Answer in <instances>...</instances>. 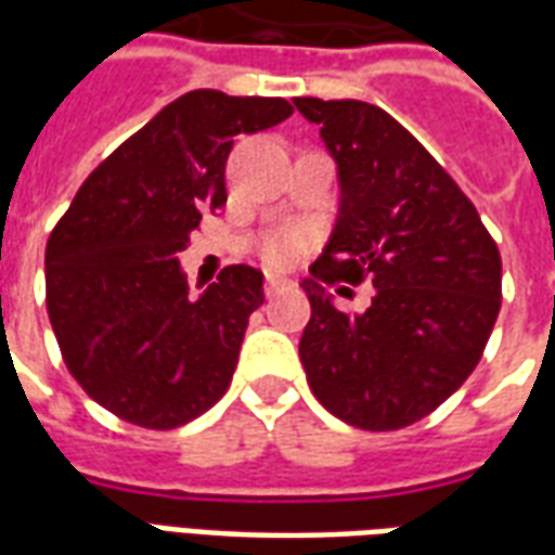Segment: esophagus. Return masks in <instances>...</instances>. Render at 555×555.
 Returning <instances> with one entry per match:
<instances>
[{"label":"esophagus","instance_id":"obj_1","mask_svg":"<svg viewBox=\"0 0 555 555\" xmlns=\"http://www.w3.org/2000/svg\"><path fill=\"white\" fill-rule=\"evenodd\" d=\"M285 285H288V282H285V279H282V276H267L264 294H267V297H273V294H279V291L285 288Z\"/></svg>","mask_w":555,"mask_h":555}]
</instances>
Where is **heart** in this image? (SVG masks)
<instances>
[{
  "label": "heart",
  "mask_w": 555,
  "mask_h": 555,
  "mask_svg": "<svg viewBox=\"0 0 555 555\" xmlns=\"http://www.w3.org/2000/svg\"><path fill=\"white\" fill-rule=\"evenodd\" d=\"M302 249V234L297 231H276V234H267L261 241V258L270 267H285L291 264Z\"/></svg>",
  "instance_id": "b5f03b06"
}]
</instances>
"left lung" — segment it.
I'll use <instances>...</instances> for the list:
<instances>
[{
	"label": "left lung",
	"instance_id": "8db88e82",
	"mask_svg": "<svg viewBox=\"0 0 555 555\" xmlns=\"http://www.w3.org/2000/svg\"><path fill=\"white\" fill-rule=\"evenodd\" d=\"M338 163L341 205L302 288L312 318L300 362L314 398L362 430H398L440 408L485 353L502 302V258L476 205L380 106L294 98ZM365 313H341L324 287Z\"/></svg>",
	"mask_w": 555,
	"mask_h": 555
}]
</instances>
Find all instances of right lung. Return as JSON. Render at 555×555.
I'll use <instances>...</instances> for the list:
<instances>
[{
	"mask_svg": "<svg viewBox=\"0 0 555 555\" xmlns=\"http://www.w3.org/2000/svg\"><path fill=\"white\" fill-rule=\"evenodd\" d=\"M282 98L186 91L79 186L47 241V314L67 372L130 425L171 430L225 396L264 276L225 267L193 300L175 255L225 205L234 137L285 121Z\"/></svg>",
	"mask_w": 555,
	"mask_h": 555,
	"instance_id": "1",
	"label": "right lung"
}]
</instances>
